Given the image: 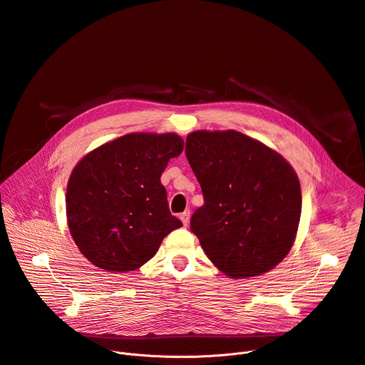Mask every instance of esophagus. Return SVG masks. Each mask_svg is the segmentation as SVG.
<instances>
[{"label": "esophagus", "instance_id": "34e87169", "mask_svg": "<svg viewBox=\"0 0 365 365\" xmlns=\"http://www.w3.org/2000/svg\"><path fill=\"white\" fill-rule=\"evenodd\" d=\"M180 221H182V224L185 225V227H187L189 225V221H190V212L189 211H185L183 214H180Z\"/></svg>", "mask_w": 365, "mask_h": 365}]
</instances>
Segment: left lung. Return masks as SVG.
Masks as SVG:
<instances>
[{
    "label": "left lung",
    "instance_id": "obj_1",
    "mask_svg": "<svg viewBox=\"0 0 365 365\" xmlns=\"http://www.w3.org/2000/svg\"><path fill=\"white\" fill-rule=\"evenodd\" d=\"M185 153L203 193L190 230L207 258L231 279L274 269L293 247L302 214L292 165L235 130L189 133Z\"/></svg>",
    "mask_w": 365,
    "mask_h": 365
}]
</instances>
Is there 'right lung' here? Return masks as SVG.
<instances>
[{"instance_id":"right-lung-1","label":"right lung","mask_w":365,"mask_h":365,"mask_svg":"<svg viewBox=\"0 0 365 365\" xmlns=\"http://www.w3.org/2000/svg\"><path fill=\"white\" fill-rule=\"evenodd\" d=\"M183 150L176 133H130L76 163L66 189L71 235L93 266L140 269L182 222L169 211L160 176Z\"/></svg>"}]
</instances>
